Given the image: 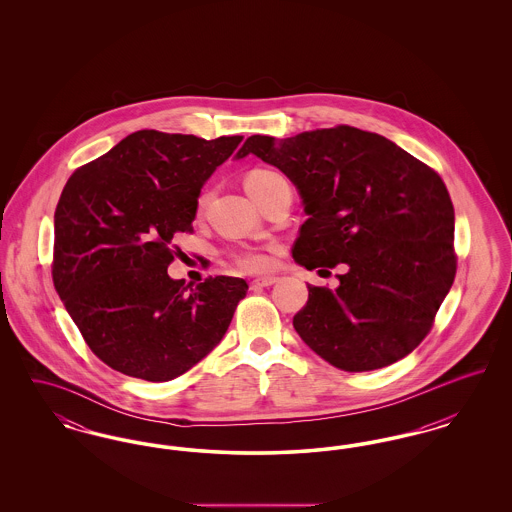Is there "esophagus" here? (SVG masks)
I'll return each mask as SVG.
<instances>
[{
  "label": "esophagus",
  "mask_w": 512,
  "mask_h": 512,
  "mask_svg": "<svg viewBox=\"0 0 512 512\" xmlns=\"http://www.w3.org/2000/svg\"><path fill=\"white\" fill-rule=\"evenodd\" d=\"M276 280H278L276 276H263V278H255V280L251 282V288H267V286H272Z\"/></svg>",
  "instance_id": "34e87169"
}]
</instances>
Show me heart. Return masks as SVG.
<instances>
[{
	"instance_id": "b5f03b06",
	"label": "heart",
	"mask_w": 512,
	"mask_h": 512,
	"mask_svg": "<svg viewBox=\"0 0 512 512\" xmlns=\"http://www.w3.org/2000/svg\"><path fill=\"white\" fill-rule=\"evenodd\" d=\"M280 178H284V176L278 174V172L268 171V169H255V171H251L247 174L245 186H247V190L251 192V195L259 201V199L265 195L268 188H270L274 182H278ZM207 199H209L207 192L199 194L197 207L203 209V207L207 205ZM232 263H234L236 267L245 270V272H261V270H265V268H268V265H270L267 255H265L263 251H257V249H244V251L232 253Z\"/></svg>"
}]
</instances>
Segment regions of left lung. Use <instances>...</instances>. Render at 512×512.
I'll return each instance as SVG.
<instances>
[{
  "mask_svg": "<svg viewBox=\"0 0 512 512\" xmlns=\"http://www.w3.org/2000/svg\"><path fill=\"white\" fill-rule=\"evenodd\" d=\"M293 184L309 219L293 259L309 270L345 265L336 290L307 286L293 328L347 372L393 365L428 336L457 272L455 209L438 172L388 138L347 124L286 140L249 136Z\"/></svg>",
  "mask_w": 512,
  "mask_h": 512,
  "instance_id": "obj_1",
  "label": "left lung"
}]
</instances>
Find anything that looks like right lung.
I'll return each mask as SVG.
<instances>
[{
  "label": "right lung",
  "mask_w": 512,
  "mask_h": 512,
  "mask_svg": "<svg viewBox=\"0 0 512 512\" xmlns=\"http://www.w3.org/2000/svg\"><path fill=\"white\" fill-rule=\"evenodd\" d=\"M242 136L138 130L67 180L55 209L51 276L92 353L113 370L167 382L209 355L244 299L242 278L195 288L167 268L205 180Z\"/></svg>",
  "instance_id": "right-lung-1"
}]
</instances>
